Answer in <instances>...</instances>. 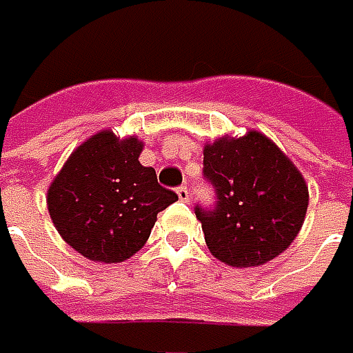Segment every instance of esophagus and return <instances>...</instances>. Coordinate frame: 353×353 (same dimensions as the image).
<instances>
[{"label": "esophagus", "mask_w": 353, "mask_h": 353, "mask_svg": "<svg viewBox=\"0 0 353 353\" xmlns=\"http://www.w3.org/2000/svg\"><path fill=\"white\" fill-rule=\"evenodd\" d=\"M176 194H179L181 201H185V203L189 201V189H187V187H179V189H176Z\"/></svg>", "instance_id": "34e87169"}]
</instances>
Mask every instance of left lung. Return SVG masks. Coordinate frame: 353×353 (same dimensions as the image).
Wrapping results in <instances>:
<instances>
[{"label":"left lung","instance_id":"8db88e82","mask_svg":"<svg viewBox=\"0 0 353 353\" xmlns=\"http://www.w3.org/2000/svg\"><path fill=\"white\" fill-rule=\"evenodd\" d=\"M203 179L214 203L194 207L209 251L233 267H255L283 253L307 211V185L290 159L259 134L205 146Z\"/></svg>","mask_w":353,"mask_h":353}]
</instances>
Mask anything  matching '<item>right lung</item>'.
Here are the masks:
<instances>
[{
    "label": "right lung",
    "mask_w": 353,
    "mask_h": 353,
    "mask_svg": "<svg viewBox=\"0 0 353 353\" xmlns=\"http://www.w3.org/2000/svg\"><path fill=\"white\" fill-rule=\"evenodd\" d=\"M142 142L110 130L78 146L48 190V211L62 239L100 263L132 257L150 237L157 214L179 201L139 161Z\"/></svg>",
    "instance_id": "right-lung-1"
}]
</instances>
